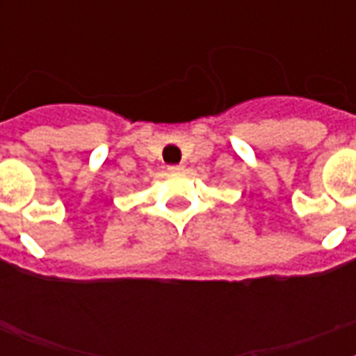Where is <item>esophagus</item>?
<instances>
[{
  "label": "esophagus",
  "instance_id": "34e87169",
  "mask_svg": "<svg viewBox=\"0 0 356 356\" xmlns=\"http://www.w3.org/2000/svg\"><path fill=\"white\" fill-rule=\"evenodd\" d=\"M168 172H170V173L183 172V166H181V164H173V166H168Z\"/></svg>",
  "mask_w": 356,
  "mask_h": 356
}]
</instances>
